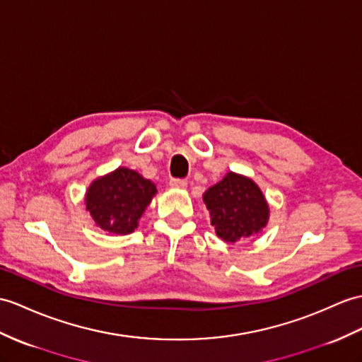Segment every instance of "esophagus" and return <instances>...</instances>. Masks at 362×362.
<instances>
[{
	"instance_id": "1",
	"label": "esophagus",
	"mask_w": 362,
	"mask_h": 362,
	"mask_svg": "<svg viewBox=\"0 0 362 362\" xmlns=\"http://www.w3.org/2000/svg\"><path fill=\"white\" fill-rule=\"evenodd\" d=\"M170 185H171L173 188H187L188 182L185 180V179H171Z\"/></svg>"
}]
</instances>
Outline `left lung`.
<instances>
[{"label":"left lung","instance_id":"left-lung-1","mask_svg":"<svg viewBox=\"0 0 362 362\" xmlns=\"http://www.w3.org/2000/svg\"><path fill=\"white\" fill-rule=\"evenodd\" d=\"M204 200L217 236L226 242L259 233L268 221V205L262 191L253 180L239 174H226L205 192Z\"/></svg>","mask_w":362,"mask_h":362}]
</instances>
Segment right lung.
<instances>
[{
  "instance_id": "1",
  "label": "right lung",
  "mask_w": 362,
  "mask_h": 362,
  "mask_svg": "<svg viewBox=\"0 0 362 362\" xmlns=\"http://www.w3.org/2000/svg\"><path fill=\"white\" fill-rule=\"evenodd\" d=\"M156 192L153 182L128 168H119L90 185L86 209L100 228L128 234L137 228L139 219Z\"/></svg>"
}]
</instances>
